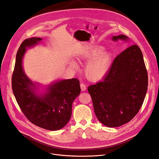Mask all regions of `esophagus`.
Listing matches in <instances>:
<instances>
[{
    "instance_id": "34e87169",
    "label": "esophagus",
    "mask_w": 159,
    "mask_h": 159,
    "mask_svg": "<svg viewBox=\"0 0 159 159\" xmlns=\"http://www.w3.org/2000/svg\"><path fill=\"white\" fill-rule=\"evenodd\" d=\"M80 86L81 90H82V92H84V91L86 90V85H85L84 83H80Z\"/></svg>"
}]
</instances>
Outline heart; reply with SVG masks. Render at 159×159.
I'll return each mask as SVG.
<instances>
[{
	"instance_id": "obj_1",
	"label": "heart",
	"mask_w": 159,
	"mask_h": 159,
	"mask_svg": "<svg viewBox=\"0 0 159 159\" xmlns=\"http://www.w3.org/2000/svg\"><path fill=\"white\" fill-rule=\"evenodd\" d=\"M101 47H95L85 51L82 54L83 59L89 60L85 66L86 77L92 80H98L103 78L109 71L112 64V57L108 52H103ZM70 65L77 67L75 61L71 60Z\"/></svg>"
}]
</instances>
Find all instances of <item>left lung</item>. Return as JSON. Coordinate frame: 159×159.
<instances>
[{"mask_svg": "<svg viewBox=\"0 0 159 159\" xmlns=\"http://www.w3.org/2000/svg\"><path fill=\"white\" fill-rule=\"evenodd\" d=\"M113 41L128 40L125 35ZM148 86V76L142 52L136 45H130L117 56L107 75L90 85L88 91L99 121L108 127L129 122L139 112Z\"/></svg>", "mask_w": 159, "mask_h": 159, "instance_id": "1", "label": "left lung"}]
</instances>
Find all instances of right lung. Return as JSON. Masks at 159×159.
Returning a JSON list of instances; mask_svg holds the SVG:
<instances>
[{
  "instance_id": "right-lung-1",
  "label": "right lung",
  "mask_w": 159,
  "mask_h": 159,
  "mask_svg": "<svg viewBox=\"0 0 159 159\" xmlns=\"http://www.w3.org/2000/svg\"><path fill=\"white\" fill-rule=\"evenodd\" d=\"M42 39L31 38L20 44L16 55L11 86L13 94L23 113L32 123L47 130L63 128L70 121L72 104L80 94L77 79L57 81L47 88L41 95L35 92L36 85L28 78L23 69V58L26 47L36 45Z\"/></svg>"
}]
</instances>
